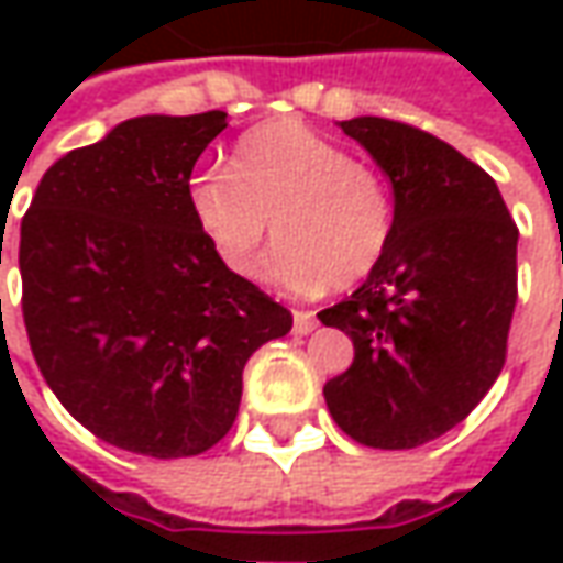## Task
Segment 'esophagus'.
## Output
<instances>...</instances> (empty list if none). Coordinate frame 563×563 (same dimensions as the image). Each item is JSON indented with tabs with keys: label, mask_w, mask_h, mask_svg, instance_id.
Instances as JSON below:
<instances>
[{
	"label": "esophagus",
	"mask_w": 563,
	"mask_h": 563,
	"mask_svg": "<svg viewBox=\"0 0 563 563\" xmlns=\"http://www.w3.org/2000/svg\"><path fill=\"white\" fill-rule=\"evenodd\" d=\"M316 329V316L310 310H294V335H310Z\"/></svg>",
	"instance_id": "obj_1"
}]
</instances>
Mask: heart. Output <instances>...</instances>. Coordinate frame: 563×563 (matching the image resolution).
Returning a JSON list of instances; mask_svg holds the SVG:
<instances>
[{"label":"heart","mask_w":563,"mask_h":563,"mask_svg":"<svg viewBox=\"0 0 563 563\" xmlns=\"http://www.w3.org/2000/svg\"><path fill=\"white\" fill-rule=\"evenodd\" d=\"M187 209L234 275H253L272 222L278 247L266 278L294 294L360 282L382 263L395 231V203L376 168L297 119L241 134L231 172H194Z\"/></svg>","instance_id":"b5f03b06"}]
</instances>
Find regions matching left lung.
<instances>
[{"label":"left lung","instance_id":"8db88e82","mask_svg":"<svg viewBox=\"0 0 563 563\" xmlns=\"http://www.w3.org/2000/svg\"><path fill=\"white\" fill-rule=\"evenodd\" d=\"M338 128L373 156L395 197L382 263L319 313L354 341L322 395L360 444L404 451L444 435L505 366L517 303V225L498 185L454 146L400 121Z\"/></svg>","mask_w":563,"mask_h":563}]
</instances>
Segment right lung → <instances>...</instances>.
<instances>
[{
  "label": "right lung",
  "mask_w": 563,
  "mask_h": 563,
  "mask_svg": "<svg viewBox=\"0 0 563 563\" xmlns=\"http://www.w3.org/2000/svg\"><path fill=\"white\" fill-rule=\"evenodd\" d=\"M225 119L121 121L43 175L21 222V307L46 385L97 439L159 461L225 439L247 360L294 322L190 219V172Z\"/></svg>",
  "instance_id": "1"
}]
</instances>
